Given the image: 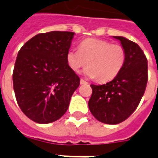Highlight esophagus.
I'll return each instance as SVG.
<instances>
[{
    "mask_svg": "<svg viewBox=\"0 0 158 158\" xmlns=\"http://www.w3.org/2000/svg\"><path fill=\"white\" fill-rule=\"evenodd\" d=\"M80 84H88V82L85 81L84 79H80Z\"/></svg>",
    "mask_w": 158,
    "mask_h": 158,
    "instance_id": "34e87169",
    "label": "esophagus"
}]
</instances>
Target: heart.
Here are the masks:
<instances>
[{
    "label": "heart",
    "instance_id": "b5f03b06",
    "mask_svg": "<svg viewBox=\"0 0 158 158\" xmlns=\"http://www.w3.org/2000/svg\"><path fill=\"white\" fill-rule=\"evenodd\" d=\"M126 60V52L120 44L98 38H86L79 45V50L70 49L66 53V61L74 72L85 66L84 73L100 82L114 79L122 69Z\"/></svg>",
    "mask_w": 158,
    "mask_h": 158
}]
</instances>
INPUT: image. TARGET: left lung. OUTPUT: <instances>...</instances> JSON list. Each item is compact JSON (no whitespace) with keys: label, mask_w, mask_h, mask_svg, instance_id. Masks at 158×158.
Segmentation results:
<instances>
[{"label":"left lung","mask_w":158,"mask_h":158,"mask_svg":"<svg viewBox=\"0 0 158 158\" xmlns=\"http://www.w3.org/2000/svg\"><path fill=\"white\" fill-rule=\"evenodd\" d=\"M126 52L120 72L106 84H91L89 107L97 120L108 125L123 122L132 114L144 94L148 79V60L137 43L115 36Z\"/></svg>","instance_id":"left-lung-1"}]
</instances>
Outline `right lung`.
<instances>
[{"label":"right lung","mask_w":158,"mask_h":158,"mask_svg":"<svg viewBox=\"0 0 158 158\" xmlns=\"http://www.w3.org/2000/svg\"><path fill=\"white\" fill-rule=\"evenodd\" d=\"M74 35L62 31L39 33L19 51L13 71L14 91L21 110L34 122L59 120L79 86V77L66 61Z\"/></svg>","instance_id":"obj_1"}]
</instances>
